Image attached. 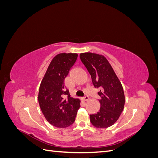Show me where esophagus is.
Listing matches in <instances>:
<instances>
[{
    "instance_id": "esophagus-1",
    "label": "esophagus",
    "mask_w": 158,
    "mask_h": 158,
    "mask_svg": "<svg viewBox=\"0 0 158 158\" xmlns=\"http://www.w3.org/2000/svg\"><path fill=\"white\" fill-rule=\"evenodd\" d=\"M82 99L84 100V101L86 102V101H88V100L89 99V97L88 96V95H85V96H84V97L82 98Z\"/></svg>"
}]
</instances>
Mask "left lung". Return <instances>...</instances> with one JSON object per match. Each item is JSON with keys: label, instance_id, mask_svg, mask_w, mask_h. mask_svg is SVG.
<instances>
[{"label": "left lung", "instance_id": "obj_1", "mask_svg": "<svg viewBox=\"0 0 158 158\" xmlns=\"http://www.w3.org/2000/svg\"><path fill=\"white\" fill-rule=\"evenodd\" d=\"M82 63L91 75L101 107L97 113L90 114V122L99 128L113 125L120 117L125 106V98L122 84L105 56L92 52L80 55Z\"/></svg>", "mask_w": 158, "mask_h": 158}]
</instances>
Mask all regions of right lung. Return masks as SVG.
Instances as JSON below:
<instances>
[{"label":"right lung","instance_id":"right-lung-1","mask_svg":"<svg viewBox=\"0 0 158 158\" xmlns=\"http://www.w3.org/2000/svg\"><path fill=\"white\" fill-rule=\"evenodd\" d=\"M76 53H60L52 60L40 87L38 101L47 121L58 128L75 121L80 107L78 99L72 98L64 81L77 60Z\"/></svg>","mask_w":158,"mask_h":158}]
</instances>
